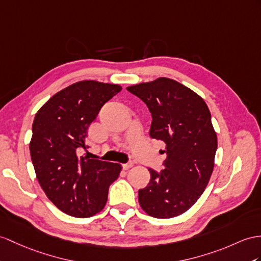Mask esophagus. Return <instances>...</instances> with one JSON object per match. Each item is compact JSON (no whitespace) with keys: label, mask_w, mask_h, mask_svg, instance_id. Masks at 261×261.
<instances>
[{"label":"esophagus","mask_w":261,"mask_h":261,"mask_svg":"<svg viewBox=\"0 0 261 261\" xmlns=\"http://www.w3.org/2000/svg\"><path fill=\"white\" fill-rule=\"evenodd\" d=\"M122 166H123V168H124L125 170H126V169H129V168L133 167V163H126V164H123Z\"/></svg>","instance_id":"esophagus-1"}]
</instances>
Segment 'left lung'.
Returning <instances> with one entry per match:
<instances>
[{"label":"left lung","instance_id":"1","mask_svg":"<svg viewBox=\"0 0 261 261\" xmlns=\"http://www.w3.org/2000/svg\"><path fill=\"white\" fill-rule=\"evenodd\" d=\"M127 91L147 105L150 137L166 144L164 169H148L150 180L139 189V205L151 217H176L198 200L213 174L217 135L211 112L198 94L167 77Z\"/></svg>","mask_w":261,"mask_h":261}]
</instances>
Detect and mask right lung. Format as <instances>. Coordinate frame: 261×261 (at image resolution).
Returning a JSON list of instances; mask_svg holds the SVG:
<instances>
[{
	"label": "right lung",
	"instance_id": "add662e5",
	"mask_svg": "<svg viewBox=\"0 0 261 261\" xmlns=\"http://www.w3.org/2000/svg\"><path fill=\"white\" fill-rule=\"evenodd\" d=\"M120 91L117 84L81 81L53 95L35 115L30 152L37 180L47 198L73 217L99 213L122 170L117 163L79 156L88 148V126Z\"/></svg>",
	"mask_w": 261,
	"mask_h": 261
}]
</instances>
